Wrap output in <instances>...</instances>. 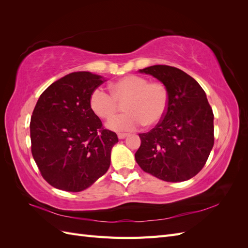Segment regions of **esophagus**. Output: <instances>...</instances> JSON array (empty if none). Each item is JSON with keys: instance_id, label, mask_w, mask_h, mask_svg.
<instances>
[{"instance_id": "esophagus-1", "label": "esophagus", "mask_w": 248, "mask_h": 248, "mask_svg": "<svg viewBox=\"0 0 248 248\" xmlns=\"http://www.w3.org/2000/svg\"><path fill=\"white\" fill-rule=\"evenodd\" d=\"M127 137H128V134H127V133H118V138L120 140H123V139H125Z\"/></svg>"}]
</instances>
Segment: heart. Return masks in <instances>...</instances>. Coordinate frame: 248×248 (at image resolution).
<instances>
[{
  "instance_id": "b5f03b06",
  "label": "heart",
  "mask_w": 248,
  "mask_h": 248,
  "mask_svg": "<svg viewBox=\"0 0 248 248\" xmlns=\"http://www.w3.org/2000/svg\"><path fill=\"white\" fill-rule=\"evenodd\" d=\"M110 93L96 88L90 96V107L102 120H109L124 103L126 112L108 123L115 131H131L145 124L152 126L160 122L169 108L170 94L161 81H150L139 76H127L110 86Z\"/></svg>"
}]
</instances>
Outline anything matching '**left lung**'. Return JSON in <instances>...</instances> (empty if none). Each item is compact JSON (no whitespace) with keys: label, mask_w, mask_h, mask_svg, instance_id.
I'll return each mask as SVG.
<instances>
[{"label":"left lung","mask_w":248,"mask_h":248,"mask_svg":"<svg viewBox=\"0 0 248 248\" xmlns=\"http://www.w3.org/2000/svg\"><path fill=\"white\" fill-rule=\"evenodd\" d=\"M140 72L167 86V114L152 130L140 133L136 160L140 169L167 182H181L204 168L214 145V115L199 82L184 71L154 65Z\"/></svg>","instance_id":"1"}]
</instances>
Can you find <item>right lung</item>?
<instances>
[{"instance_id":"obj_1","label":"right lung","mask_w":248,"mask_h":248,"mask_svg":"<svg viewBox=\"0 0 248 248\" xmlns=\"http://www.w3.org/2000/svg\"><path fill=\"white\" fill-rule=\"evenodd\" d=\"M101 84L100 76L72 72L52 82L36 103L31 151L41 176L55 188L81 191L109 168L119 140L90 107V96Z\"/></svg>"}]
</instances>
